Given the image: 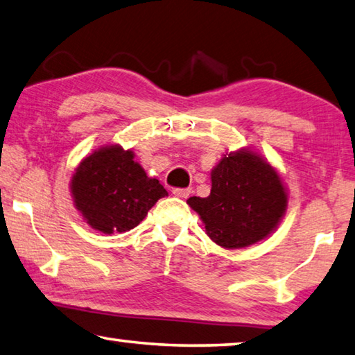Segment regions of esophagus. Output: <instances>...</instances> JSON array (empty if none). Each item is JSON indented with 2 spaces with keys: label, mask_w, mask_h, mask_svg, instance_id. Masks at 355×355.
<instances>
[{
  "label": "esophagus",
  "mask_w": 355,
  "mask_h": 355,
  "mask_svg": "<svg viewBox=\"0 0 355 355\" xmlns=\"http://www.w3.org/2000/svg\"><path fill=\"white\" fill-rule=\"evenodd\" d=\"M190 193H191L190 189H173V195L176 198H182V200L189 198Z\"/></svg>",
  "instance_id": "esophagus-1"
}]
</instances>
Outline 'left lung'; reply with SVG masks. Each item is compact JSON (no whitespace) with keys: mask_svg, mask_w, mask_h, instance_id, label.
Returning <instances> with one entry per match:
<instances>
[{"mask_svg":"<svg viewBox=\"0 0 355 355\" xmlns=\"http://www.w3.org/2000/svg\"><path fill=\"white\" fill-rule=\"evenodd\" d=\"M207 198L191 196L210 240L225 250H240L268 239L288 207L281 174L251 148L226 153L210 173Z\"/></svg>","mask_w":355,"mask_h":355,"instance_id":"1","label":"left lung"}]
</instances>
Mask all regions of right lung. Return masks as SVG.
<instances>
[{
  "label": "right lung",
  "mask_w": 355,
  "mask_h": 355,
  "mask_svg": "<svg viewBox=\"0 0 355 355\" xmlns=\"http://www.w3.org/2000/svg\"><path fill=\"white\" fill-rule=\"evenodd\" d=\"M132 149L99 146L79 162L70 179L73 204L92 229L103 234L128 232L148 210L168 196L157 179L148 178Z\"/></svg>",
  "instance_id": "right-lung-1"
}]
</instances>
